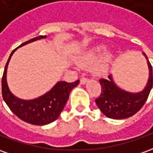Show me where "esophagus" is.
<instances>
[{
	"label": "esophagus",
	"instance_id": "1",
	"mask_svg": "<svg viewBox=\"0 0 153 153\" xmlns=\"http://www.w3.org/2000/svg\"><path fill=\"white\" fill-rule=\"evenodd\" d=\"M87 82H88V79L85 78V77H82V78L80 79V83H81V84H85Z\"/></svg>",
	"mask_w": 153,
	"mask_h": 153
}]
</instances>
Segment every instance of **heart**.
<instances>
[{"instance_id":"b5f03b06","label":"heart","mask_w":153,"mask_h":153,"mask_svg":"<svg viewBox=\"0 0 153 153\" xmlns=\"http://www.w3.org/2000/svg\"><path fill=\"white\" fill-rule=\"evenodd\" d=\"M114 56L111 51H107L106 45H98L90 49L80 59L79 65L82 67H90L94 65L93 68V73L97 75H105L111 65Z\"/></svg>"}]
</instances>
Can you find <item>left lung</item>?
I'll return each mask as SVG.
<instances>
[{
  "label": "left lung",
  "instance_id": "1",
  "mask_svg": "<svg viewBox=\"0 0 153 153\" xmlns=\"http://www.w3.org/2000/svg\"><path fill=\"white\" fill-rule=\"evenodd\" d=\"M143 56L148 60L149 77L145 88L140 93H132L120 89L115 85L110 74L109 79H101L102 93L96 100L97 105L101 111L108 118L122 120L128 118L138 112L148 99L153 84L152 67L147 55Z\"/></svg>",
  "mask_w": 153,
  "mask_h": 153
}]
</instances>
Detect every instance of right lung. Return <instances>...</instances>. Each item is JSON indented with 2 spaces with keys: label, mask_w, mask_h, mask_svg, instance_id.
Masks as SVG:
<instances>
[{
  "label": "right lung",
  "mask_w": 153,
  "mask_h": 153,
  "mask_svg": "<svg viewBox=\"0 0 153 153\" xmlns=\"http://www.w3.org/2000/svg\"><path fill=\"white\" fill-rule=\"evenodd\" d=\"M45 38H47V36H38L22 43L19 47ZM16 49L12 51L9 57L2 76L1 91L3 99L12 112L22 120L35 125L50 124L59 117L69 99L71 90L79 83V80H77L74 83L60 81L48 93L38 98L33 100L19 99L10 91L6 81V72L9 61Z\"/></svg>",
  "instance_id": "right-lung-1"
}]
</instances>
